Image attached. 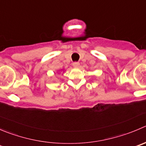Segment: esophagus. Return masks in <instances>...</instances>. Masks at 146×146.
Returning a JSON list of instances; mask_svg holds the SVG:
<instances>
[{"label": "esophagus", "instance_id": "obj_1", "mask_svg": "<svg viewBox=\"0 0 146 146\" xmlns=\"http://www.w3.org/2000/svg\"><path fill=\"white\" fill-rule=\"evenodd\" d=\"M73 67L78 68V67H79V66H80V63H79L78 62H74V63H73Z\"/></svg>", "mask_w": 146, "mask_h": 146}]
</instances>
